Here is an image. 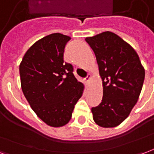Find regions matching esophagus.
Returning <instances> with one entry per match:
<instances>
[{
  "mask_svg": "<svg viewBox=\"0 0 154 154\" xmlns=\"http://www.w3.org/2000/svg\"><path fill=\"white\" fill-rule=\"evenodd\" d=\"M91 79V75H88V76L85 78V82L87 84H89Z\"/></svg>",
  "mask_w": 154,
  "mask_h": 154,
  "instance_id": "1",
  "label": "esophagus"
}]
</instances>
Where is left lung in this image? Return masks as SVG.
I'll return each mask as SVG.
<instances>
[{
	"label": "left lung",
	"instance_id": "1",
	"mask_svg": "<svg viewBox=\"0 0 154 154\" xmlns=\"http://www.w3.org/2000/svg\"><path fill=\"white\" fill-rule=\"evenodd\" d=\"M97 57L103 97L91 108L93 119L103 128L116 127L129 116L138 101L145 71L136 51L113 32L87 37Z\"/></svg>",
	"mask_w": 154,
	"mask_h": 154
}]
</instances>
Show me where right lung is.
<instances>
[{
    "mask_svg": "<svg viewBox=\"0 0 154 154\" xmlns=\"http://www.w3.org/2000/svg\"><path fill=\"white\" fill-rule=\"evenodd\" d=\"M70 39L60 33L47 35L29 48L20 64L22 91L37 116L51 127L69 122L84 91L72 66L63 61Z\"/></svg>",
    "mask_w": 154,
    "mask_h": 154,
    "instance_id": "right-lung-1",
    "label": "right lung"
}]
</instances>
